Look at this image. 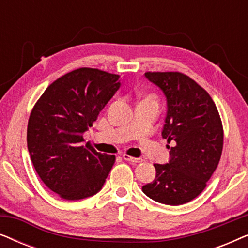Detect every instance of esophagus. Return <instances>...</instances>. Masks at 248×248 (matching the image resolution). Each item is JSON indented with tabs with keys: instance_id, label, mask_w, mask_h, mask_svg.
Returning <instances> with one entry per match:
<instances>
[{
	"instance_id": "obj_1",
	"label": "esophagus",
	"mask_w": 248,
	"mask_h": 248,
	"mask_svg": "<svg viewBox=\"0 0 248 248\" xmlns=\"http://www.w3.org/2000/svg\"><path fill=\"white\" fill-rule=\"evenodd\" d=\"M123 158H124V160L132 162V164H138V162L143 161V159L142 158H134V157H131V155H123Z\"/></svg>"
}]
</instances>
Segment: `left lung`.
<instances>
[{
  "label": "left lung",
  "instance_id": "1",
  "mask_svg": "<svg viewBox=\"0 0 248 248\" xmlns=\"http://www.w3.org/2000/svg\"><path fill=\"white\" fill-rule=\"evenodd\" d=\"M167 99L162 138L170 148L168 164H155V178L142 187L162 204L181 205L205 188L221 157L223 128L210 94L181 72H145Z\"/></svg>",
  "mask_w": 248,
  "mask_h": 248
}]
</instances>
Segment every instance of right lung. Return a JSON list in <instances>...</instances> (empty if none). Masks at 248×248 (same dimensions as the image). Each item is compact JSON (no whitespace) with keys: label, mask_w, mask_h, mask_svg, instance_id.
Here are the masks:
<instances>
[{"label":"right lung","mask_w":248,"mask_h":248,"mask_svg":"<svg viewBox=\"0 0 248 248\" xmlns=\"http://www.w3.org/2000/svg\"><path fill=\"white\" fill-rule=\"evenodd\" d=\"M120 76L91 67L64 74L47 87L30 113L27 144L44 184L76 201L103 187L115 155L97 152L83 133L120 89Z\"/></svg>","instance_id":"obj_1"}]
</instances>
